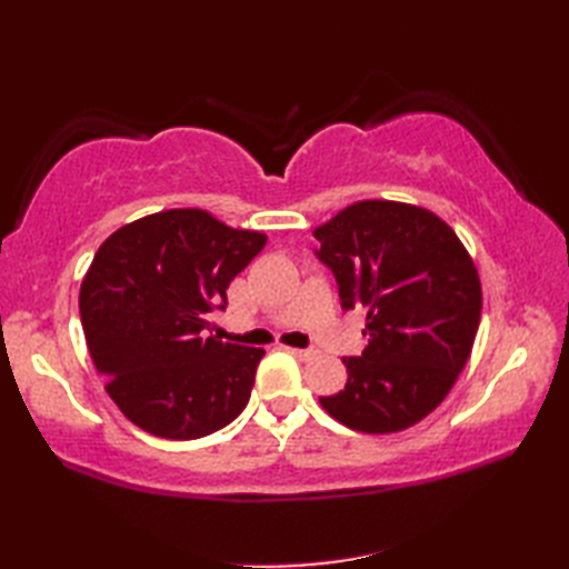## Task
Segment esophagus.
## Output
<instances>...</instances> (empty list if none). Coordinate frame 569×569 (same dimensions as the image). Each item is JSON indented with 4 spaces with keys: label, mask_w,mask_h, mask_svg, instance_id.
<instances>
[{
    "label": "esophagus",
    "mask_w": 569,
    "mask_h": 569,
    "mask_svg": "<svg viewBox=\"0 0 569 569\" xmlns=\"http://www.w3.org/2000/svg\"><path fill=\"white\" fill-rule=\"evenodd\" d=\"M288 352H291L296 359H303V361H308V359L316 357V352H312V349H298V347H288Z\"/></svg>",
    "instance_id": "esophagus-1"
}]
</instances>
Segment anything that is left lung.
Wrapping results in <instances>:
<instances>
[{
	"label": "left lung",
	"instance_id": "1",
	"mask_svg": "<svg viewBox=\"0 0 569 569\" xmlns=\"http://www.w3.org/2000/svg\"><path fill=\"white\" fill-rule=\"evenodd\" d=\"M318 257L342 308L367 312L369 345L345 357L347 383L320 406L342 426L398 432L426 418L465 369L481 318V283L455 229L420 204L359 200L316 227Z\"/></svg>",
	"mask_w": 569,
	"mask_h": 569
}]
</instances>
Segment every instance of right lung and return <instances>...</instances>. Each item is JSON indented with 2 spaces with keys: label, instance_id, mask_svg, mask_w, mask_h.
Returning a JSON list of instances; mask_svg holds the SVG:
<instances>
[{
  "label": "right lung",
  "instance_id": "obj_1",
  "mask_svg": "<svg viewBox=\"0 0 569 569\" xmlns=\"http://www.w3.org/2000/svg\"><path fill=\"white\" fill-rule=\"evenodd\" d=\"M263 244V232L200 208L147 214L102 241L80 286L82 332L104 391L137 428L196 440L244 410L263 349L208 330Z\"/></svg>",
  "mask_w": 569,
  "mask_h": 569
}]
</instances>
